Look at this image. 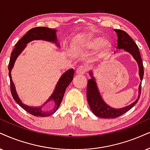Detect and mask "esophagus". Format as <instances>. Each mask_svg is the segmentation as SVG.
I'll list each match as a JSON object with an SVG mask.
<instances>
[{"instance_id":"esophagus-1","label":"esophagus","mask_w":150,"mask_h":150,"mask_svg":"<svg viewBox=\"0 0 150 150\" xmlns=\"http://www.w3.org/2000/svg\"><path fill=\"white\" fill-rule=\"evenodd\" d=\"M86 68L85 67V66H79L78 69H77L76 73L77 74V75H84V74L86 73Z\"/></svg>"}]
</instances>
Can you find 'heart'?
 <instances>
[{"label": "heart", "mask_w": 150, "mask_h": 150, "mask_svg": "<svg viewBox=\"0 0 150 150\" xmlns=\"http://www.w3.org/2000/svg\"><path fill=\"white\" fill-rule=\"evenodd\" d=\"M83 45L86 50H93L98 48L97 56L105 54L111 48V44L107 39H104L101 35H89L84 39Z\"/></svg>", "instance_id": "obj_1"}]
</instances>
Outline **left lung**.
<instances>
[{
  "label": "left lung",
  "instance_id": "1",
  "mask_svg": "<svg viewBox=\"0 0 150 150\" xmlns=\"http://www.w3.org/2000/svg\"><path fill=\"white\" fill-rule=\"evenodd\" d=\"M114 31L117 36V45L116 48L117 50H121V49L124 50L133 57V58L138 64V73H139L141 81H142L144 75L143 65L138 45L130 37V36L125 31L115 29ZM89 75L91 76V79H88V84H87V100H88V103L91 109L96 116L102 117V118L117 117L124 114L125 113L127 112L129 110H130L137 103L139 100L141 92V82L140 83L139 86H138V96L135 101L128 106L120 108V109H115V108L111 107L102 99L92 71H89Z\"/></svg>",
  "mask_w": 150,
  "mask_h": 150
}]
</instances>
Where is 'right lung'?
<instances>
[{
    "label": "right lung",
    "mask_w": 150,
    "mask_h": 150,
    "mask_svg": "<svg viewBox=\"0 0 150 150\" xmlns=\"http://www.w3.org/2000/svg\"><path fill=\"white\" fill-rule=\"evenodd\" d=\"M57 30L55 29H51V28L46 27H37L30 30L15 45L14 48L13 49L12 54H11L10 59H9L8 69L9 80H10V90L12 97L20 107H21L27 112L35 115V116L47 117L50 116L56 112V111L60 106L62 99H63L66 88L73 80L74 70L73 69H69L62 74L61 77L57 83L52 93L51 94L48 99L43 103V105H41L40 107H31V106L26 105L23 103L21 100L18 97V95L17 94L16 87H15V85L12 79L11 72H12V70L14 67L17 57L19 56V54L23 52V50L25 48L28 43L31 42V41L35 40L48 41V42L54 43L58 48H60V44L58 42L57 37ZM50 101H52L54 102V106L53 109L50 111L43 110L42 108L43 106Z\"/></svg>",
    "instance_id": "obj_1"
}]
</instances>
